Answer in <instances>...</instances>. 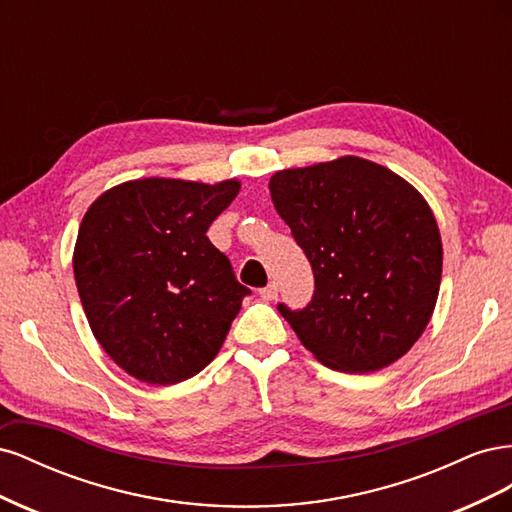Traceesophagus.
<instances>
[{
	"instance_id": "esophagus-1",
	"label": "esophagus",
	"mask_w": 512,
	"mask_h": 512,
	"mask_svg": "<svg viewBox=\"0 0 512 512\" xmlns=\"http://www.w3.org/2000/svg\"><path fill=\"white\" fill-rule=\"evenodd\" d=\"M260 297L265 299V301H273L275 297H277V284L275 282H271L269 286H265L260 290Z\"/></svg>"
}]
</instances>
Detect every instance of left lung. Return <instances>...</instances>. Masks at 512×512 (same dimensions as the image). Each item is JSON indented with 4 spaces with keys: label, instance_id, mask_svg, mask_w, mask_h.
Here are the masks:
<instances>
[{
    "label": "left lung",
    "instance_id": "left-lung-1",
    "mask_svg": "<svg viewBox=\"0 0 512 512\" xmlns=\"http://www.w3.org/2000/svg\"><path fill=\"white\" fill-rule=\"evenodd\" d=\"M269 192L314 271L312 303L277 305L301 344L348 374L401 359L427 329L442 280V237L423 194L356 156L277 170Z\"/></svg>",
    "mask_w": 512,
    "mask_h": 512
}]
</instances>
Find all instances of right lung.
I'll use <instances>...</instances> for the list:
<instances>
[{
	"mask_svg": "<svg viewBox=\"0 0 512 512\" xmlns=\"http://www.w3.org/2000/svg\"><path fill=\"white\" fill-rule=\"evenodd\" d=\"M239 190V179H132L83 215L76 288L91 333L132 378L177 384L220 352L250 290L207 230Z\"/></svg>",
	"mask_w": 512,
	"mask_h": 512,
	"instance_id": "1",
	"label": "right lung"
}]
</instances>
